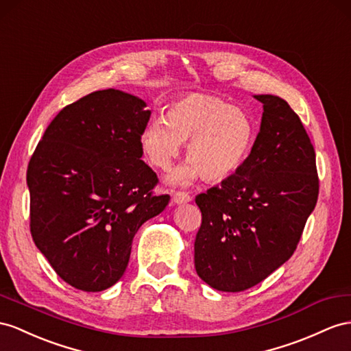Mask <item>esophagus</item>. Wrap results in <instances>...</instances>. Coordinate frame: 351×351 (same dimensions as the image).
Masks as SVG:
<instances>
[{
	"mask_svg": "<svg viewBox=\"0 0 351 351\" xmlns=\"http://www.w3.org/2000/svg\"><path fill=\"white\" fill-rule=\"evenodd\" d=\"M172 200L175 204H184V203H190L193 199H191V195L186 193H176V194H173Z\"/></svg>",
	"mask_w": 351,
	"mask_h": 351,
	"instance_id": "1",
	"label": "esophagus"
}]
</instances>
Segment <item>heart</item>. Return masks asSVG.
Returning a JSON list of instances; mask_svg holds the SVG:
<instances>
[{
    "label": "heart",
    "mask_w": 351,
    "mask_h": 351,
    "mask_svg": "<svg viewBox=\"0 0 351 351\" xmlns=\"http://www.w3.org/2000/svg\"><path fill=\"white\" fill-rule=\"evenodd\" d=\"M254 141L255 125L243 110L204 93L178 99L166 108L165 120H151L139 134L143 157L161 172L172 169L181 145L188 143V161L169 176L170 184L181 186L200 176L226 181L243 166Z\"/></svg>",
    "instance_id": "1"
}]
</instances>
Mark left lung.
Masks as SVG:
<instances>
[{"label": "left lung", "mask_w": 351, "mask_h": 351, "mask_svg": "<svg viewBox=\"0 0 351 351\" xmlns=\"http://www.w3.org/2000/svg\"><path fill=\"white\" fill-rule=\"evenodd\" d=\"M261 128L237 172L195 197L202 227L194 265L203 282L240 292L263 282L295 252L316 208V154L300 117L285 99L254 95Z\"/></svg>", "instance_id": "8db88e82"}]
</instances>
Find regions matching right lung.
<instances>
[{
  "label": "right lung",
  "instance_id": "right-lung-1",
  "mask_svg": "<svg viewBox=\"0 0 351 351\" xmlns=\"http://www.w3.org/2000/svg\"><path fill=\"white\" fill-rule=\"evenodd\" d=\"M151 111L141 97L108 88L65 106L31 157V234L58 276L101 292L123 277L143 222L166 209L139 134Z\"/></svg>",
  "mask_w": 351,
  "mask_h": 351
}]
</instances>
